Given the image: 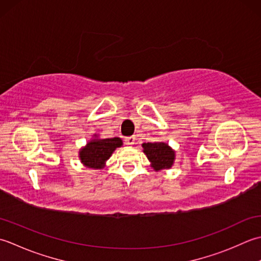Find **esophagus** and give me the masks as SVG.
Returning <instances> with one entry per match:
<instances>
[{
  "label": "esophagus",
  "instance_id": "esophagus-1",
  "mask_svg": "<svg viewBox=\"0 0 261 261\" xmlns=\"http://www.w3.org/2000/svg\"><path fill=\"white\" fill-rule=\"evenodd\" d=\"M135 143V137L134 136H129V137H126L125 138V144L128 145V146H132L133 144Z\"/></svg>",
  "mask_w": 261,
  "mask_h": 261
}]
</instances>
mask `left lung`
<instances>
[{"label":"left lung","instance_id":"1","mask_svg":"<svg viewBox=\"0 0 261 261\" xmlns=\"http://www.w3.org/2000/svg\"><path fill=\"white\" fill-rule=\"evenodd\" d=\"M142 147L154 171L158 172L172 168L175 160V151L167 143H143Z\"/></svg>","mask_w":261,"mask_h":261}]
</instances>
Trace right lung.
Segmentation results:
<instances>
[{"instance_id":"right-lung-1","label":"right lung","mask_w":261,"mask_h":261,"mask_svg":"<svg viewBox=\"0 0 261 261\" xmlns=\"http://www.w3.org/2000/svg\"><path fill=\"white\" fill-rule=\"evenodd\" d=\"M123 146L120 137L101 138L99 134H93L91 140L80 148L79 158L84 167L90 169H103L106 162L117 147Z\"/></svg>"}]
</instances>
